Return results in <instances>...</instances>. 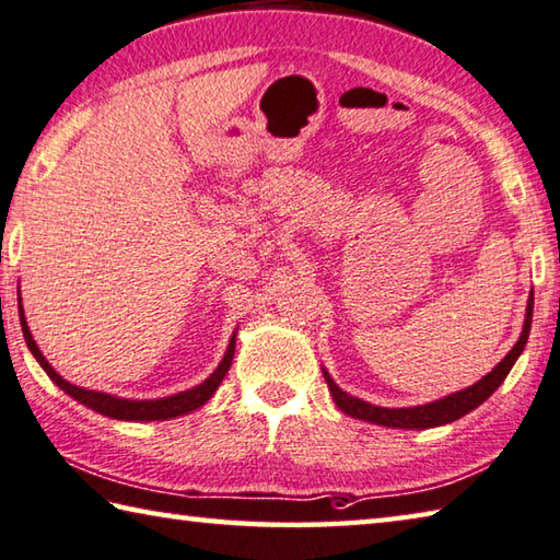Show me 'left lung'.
Segmentation results:
<instances>
[{"label": "left lung", "instance_id": "obj_1", "mask_svg": "<svg viewBox=\"0 0 560 560\" xmlns=\"http://www.w3.org/2000/svg\"><path fill=\"white\" fill-rule=\"evenodd\" d=\"M532 317H534V292L528 298L526 305V322H524V331L518 341L514 345V349L499 361V366L492 369V374H487L482 381H477L475 386H469L459 394L447 396L443 400H435V404L428 406H416V408H378L371 406L366 400L354 398L341 390L335 381L329 378V374L325 371V378L331 390V398L339 406V410H345L347 416L359 418V420H369V423L376 425H386V428H435V425H445L453 423V420H459L463 416H467L469 410H475L477 406H482L485 400L494 394V390L504 384V378L509 376V371L516 364L518 354H522L526 341H528V331H532Z\"/></svg>", "mask_w": 560, "mask_h": 560}]
</instances>
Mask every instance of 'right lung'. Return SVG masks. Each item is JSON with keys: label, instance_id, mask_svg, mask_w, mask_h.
Masks as SVG:
<instances>
[{"label": "right lung", "instance_id": "obj_1", "mask_svg": "<svg viewBox=\"0 0 560 560\" xmlns=\"http://www.w3.org/2000/svg\"><path fill=\"white\" fill-rule=\"evenodd\" d=\"M19 319H22V331H24V339H26V347L32 349V354L36 357L38 364L48 374V378L54 381V384L66 390L68 396L75 398L78 404L88 406L95 413L107 416V418H115V420H166V418H176V416H184L189 413V410H196L199 406H203L206 400L213 396V390L221 386L223 376L229 374L231 369V361H233V351H235V335L231 337V345L229 351H225L223 361L219 364V369L213 371V374L199 384L196 388L184 390V394H176L170 398H160V400H125V398H115V396H107V394H97V390H85V388H78L73 384H68L66 378H61L56 374V371L48 366V361L44 359L42 351H38L36 341L32 339V331L26 327V319H24V310H22V298H19Z\"/></svg>", "mask_w": 560, "mask_h": 560}]
</instances>
